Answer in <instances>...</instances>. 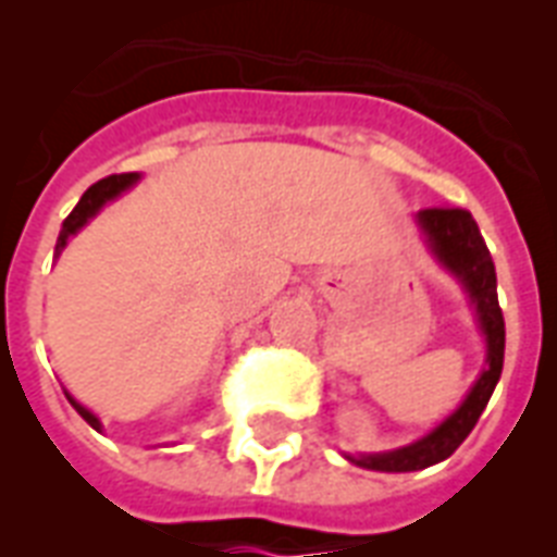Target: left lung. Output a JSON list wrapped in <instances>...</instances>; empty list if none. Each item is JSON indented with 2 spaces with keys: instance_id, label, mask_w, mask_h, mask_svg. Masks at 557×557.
I'll use <instances>...</instances> for the list:
<instances>
[{
  "instance_id": "1",
  "label": "left lung",
  "mask_w": 557,
  "mask_h": 557,
  "mask_svg": "<svg viewBox=\"0 0 557 557\" xmlns=\"http://www.w3.org/2000/svg\"><path fill=\"white\" fill-rule=\"evenodd\" d=\"M416 225L433 260L466 288L468 304L474 309L476 330L485 341V367L457 410L445 416L433 431L424 433L422 440L379 454H344L352 466L367 471H387V474L436 466L466 442L500 381L503 349H506V323L497 304V274L474 216L462 208H428L416 213Z\"/></svg>"
}]
</instances>
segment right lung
<instances>
[{
  "mask_svg": "<svg viewBox=\"0 0 557 557\" xmlns=\"http://www.w3.org/2000/svg\"><path fill=\"white\" fill-rule=\"evenodd\" d=\"M138 182H141V173H121V176L100 178L98 185H91L89 190L83 193V199L77 201V208H74L72 213H69V219H65V222H63V231H60V236H57V257L63 253V248H65V245H69V239H72V236L77 234L81 227L89 225V219L98 216L103 205H109V201H112V199H117L121 193H126V190H129V187L138 185ZM65 396H69V401H72L74 410H77V413H81L83 419H86V422H89L91 428H95V431H100V428H103L98 416L91 413V410L86 405H81V401H77V398H74L72 393H69V389H65Z\"/></svg>",
  "mask_w": 557,
  "mask_h": 557,
  "instance_id": "1",
  "label": "right lung"
}]
</instances>
